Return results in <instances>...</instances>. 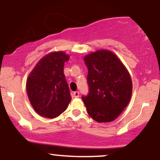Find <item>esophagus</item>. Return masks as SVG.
Instances as JSON below:
<instances>
[{"label":"esophagus","instance_id":"1","mask_svg":"<svg viewBox=\"0 0 160 160\" xmlns=\"http://www.w3.org/2000/svg\"><path fill=\"white\" fill-rule=\"evenodd\" d=\"M79 95H80V92H79L78 91L74 92L73 93V96H74V98H78V97H79Z\"/></svg>","mask_w":160,"mask_h":160}]
</instances>
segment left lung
Wrapping results in <instances>:
<instances>
[{
  "label": "left lung",
  "instance_id": "1",
  "mask_svg": "<svg viewBox=\"0 0 160 160\" xmlns=\"http://www.w3.org/2000/svg\"><path fill=\"white\" fill-rule=\"evenodd\" d=\"M87 66L89 92L82 99L86 111L98 122L114 120L127 106L132 96L131 77L116 55L98 50L84 58Z\"/></svg>",
  "mask_w": 160,
  "mask_h": 160
}]
</instances>
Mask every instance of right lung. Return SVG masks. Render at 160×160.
<instances>
[{
	"label": "right lung",
	"instance_id": "right-lung-1",
	"mask_svg": "<svg viewBox=\"0 0 160 160\" xmlns=\"http://www.w3.org/2000/svg\"><path fill=\"white\" fill-rule=\"evenodd\" d=\"M69 56L53 52L38 62L29 74L26 90L32 107L40 116L55 118L67 109L71 93L64 74Z\"/></svg>",
	"mask_w": 160,
	"mask_h": 160
}]
</instances>
